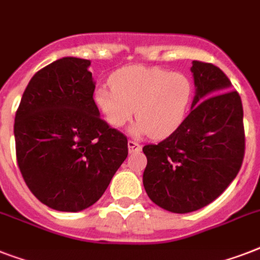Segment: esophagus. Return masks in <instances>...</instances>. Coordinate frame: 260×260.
<instances>
[{
  "label": "esophagus",
  "mask_w": 260,
  "mask_h": 260,
  "mask_svg": "<svg viewBox=\"0 0 260 260\" xmlns=\"http://www.w3.org/2000/svg\"><path fill=\"white\" fill-rule=\"evenodd\" d=\"M128 151H129L131 154H134V152H140V151H142V146L138 144L136 142H134V140H129V142H128Z\"/></svg>",
  "instance_id": "esophagus-1"
}]
</instances>
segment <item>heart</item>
<instances>
[{
	"instance_id": "1",
	"label": "heart",
	"mask_w": 260,
	"mask_h": 260,
	"mask_svg": "<svg viewBox=\"0 0 260 260\" xmlns=\"http://www.w3.org/2000/svg\"><path fill=\"white\" fill-rule=\"evenodd\" d=\"M110 87L93 94L95 109L113 128L132 120L135 136L150 135L162 140L182 125L193 100V83L185 74L159 67L128 66L110 77Z\"/></svg>"
}]
</instances>
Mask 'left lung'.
<instances>
[{"label":"left lung","mask_w":260,"mask_h":260,"mask_svg":"<svg viewBox=\"0 0 260 260\" xmlns=\"http://www.w3.org/2000/svg\"><path fill=\"white\" fill-rule=\"evenodd\" d=\"M196 95L171 136L143 147V185L154 204L189 213L214 201L238 175L244 156L243 105L218 67L193 60Z\"/></svg>","instance_id":"obj_1"}]
</instances>
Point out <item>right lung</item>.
I'll use <instances>...</instances> for the list:
<instances>
[{"label": "right lung", "instance_id": "obj_1", "mask_svg": "<svg viewBox=\"0 0 260 260\" xmlns=\"http://www.w3.org/2000/svg\"><path fill=\"white\" fill-rule=\"evenodd\" d=\"M89 66L66 56L38 71L14 118L22 178L39 201L59 212L95 204L128 155L125 136L94 106Z\"/></svg>", "mask_w": 260, "mask_h": 260}]
</instances>
